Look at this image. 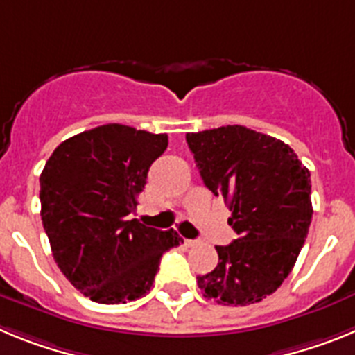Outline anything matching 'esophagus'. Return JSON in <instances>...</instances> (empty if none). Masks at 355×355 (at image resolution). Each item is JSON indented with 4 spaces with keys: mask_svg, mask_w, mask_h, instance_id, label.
<instances>
[{
    "mask_svg": "<svg viewBox=\"0 0 355 355\" xmlns=\"http://www.w3.org/2000/svg\"><path fill=\"white\" fill-rule=\"evenodd\" d=\"M184 245H187V247H196L197 241L196 240H188V238H184Z\"/></svg>",
    "mask_w": 355,
    "mask_h": 355,
    "instance_id": "34e87169",
    "label": "esophagus"
}]
</instances>
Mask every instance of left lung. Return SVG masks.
Wrapping results in <instances>:
<instances>
[{
	"label": "left lung",
	"instance_id": "obj_1",
	"mask_svg": "<svg viewBox=\"0 0 355 355\" xmlns=\"http://www.w3.org/2000/svg\"><path fill=\"white\" fill-rule=\"evenodd\" d=\"M200 178L231 209L238 240L216 245L218 265L197 277L205 297L249 306L290 275L311 224V180L288 144L245 126L187 133Z\"/></svg>",
	"mask_w": 355,
	"mask_h": 355
}]
</instances>
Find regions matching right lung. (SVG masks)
I'll return each mask as SVG.
<instances>
[{
  "label": "right lung",
  "mask_w": 355,
  "mask_h": 355,
  "mask_svg": "<svg viewBox=\"0 0 355 355\" xmlns=\"http://www.w3.org/2000/svg\"><path fill=\"white\" fill-rule=\"evenodd\" d=\"M165 133L105 124L53 150L40 174V216L53 258L72 286L99 304H126L155 283L163 252L183 243L130 218Z\"/></svg>",
  "instance_id": "1"
}]
</instances>
